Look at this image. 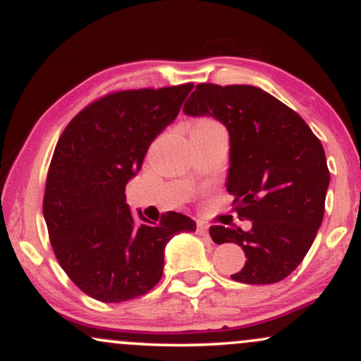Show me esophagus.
Masks as SVG:
<instances>
[{"instance_id": "34e87169", "label": "esophagus", "mask_w": 361, "mask_h": 361, "mask_svg": "<svg viewBox=\"0 0 361 361\" xmlns=\"http://www.w3.org/2000/svg\"><path fill=\"white\" fill-rule=\"evenodd\" d=\"M197 234L198 235H209V226H207V224H204V222H198V226H197Z\"/></svg>"}]
</instances>
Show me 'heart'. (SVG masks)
Here are the masks:
<instances>
[{"mask_svg": "<svg viewBox=\"0 0 361 361\" xmlns=\"http://www.w3.org/2000/svg\"><path fill=\"white\" fill-rule=\"evenodd\" d=\"M214 126H217V123L210 122V120H202V122H198L193 128H205V127H214Z\"/></svg>", "mask_w": 361, "mask_h": 361, "instance_id": "1", "label": "heart"}]
</instances>
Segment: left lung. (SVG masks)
<instances>
[{"label": "left lung", "mask_w": 361, "mask_h": 361, "mask_svg": "<svg viewBox=\"0 0 361 361\" xmlns=\"http://www.w3.org/2000/svg\"><path fill=\"white\" fill-rule=\"evenodd\" d=\"M229 132L226 188L251 229L210 227L215 244L234 243L246 264L231 279L268 285L287 279L312 246L329 186L324 147L307 123L270 93L250 85H198L183 106Z\"/></svg>", "instance_id": "obj_1"}]
</instances>
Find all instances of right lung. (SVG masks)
I'll return each instance as SVG.
<instances>
[{
    "label": "right lung",
    "mask_w": 361,
    "mask_h": 361,
    "mask_svg": "<svg viewBox=\"0 0 361 361\" xmlns=\"http://www.w3.org/2000/svg\"><path fill=\"white\" fill-rule=\"evenodd\" d=\"M192 82L130 90L91 103L64 128L49 166L44 219L62 270L93 299L126 302L163 276L166 244L197 224L178 212L159 224L130 212L126 186L149 146L176 118Z\"/></svg>",
    "instance_id": "obj_1"
}]
</instances>
